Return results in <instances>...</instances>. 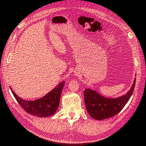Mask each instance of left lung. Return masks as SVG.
<instances>
[{
	"label": "left lung",
	"instance_id": "obj_1",
	"mask_svg": "<svg viewBox=\"0 0 146 146\" xmlns=\"http://www.w3.org/2000/svg\"><path fill=\"white\" fill-rule=\"evenodd\" d=\"M135 83L136 79L134 80L131 90L125 96L115 99L104 98L94 90L86 89L84 91V103L89 115L94 119L101 120L109 118L118 114L133 94Z\"/></svg>",
	"mask_w": 146,
	"mask_h": 146
}]
</instances>
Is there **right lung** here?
Returning <instances> with one entry per match:
<instances>
[{
	"mask_svg": "<svg viewBox=\"0 0 146 146\" xmlns=\"http://www.w3.org/2000/svg\"><path fill=\"white\" fill-rule=\"evenodd\" d=\"M66 82L64 81L54 88L51 92L42 98L35 101H25L17 96L10 87L11 91L18 103L27 113L43 117L54 114L59 106L62 90Z\"/></svg>",
	"mask_w": 146,
	"mask_h": 146,
	"instance_id": "right-lung-1",
	"label": "right lung"
}]
</instances>
